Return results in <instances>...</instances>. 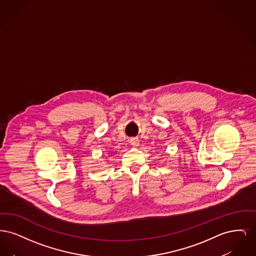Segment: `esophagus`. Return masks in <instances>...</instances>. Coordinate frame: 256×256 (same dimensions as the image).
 Instances as JSON below:
<instances>
[{
  "instance_id": "34e87169",
  "label": "esophagus",
  "mask_w": 256,
  "mask_h": 256,
  "mask_svg": "<svg viewBox=\"0 0 256 256\" xmlns=\"http://www.w3.org/2000/svg\"><path fill=\"white\" fill-rule=\"evenodd\" d=\"M130 144L134 146H139V140L137 138H132L130 139Z\"/></svg>"
}]
</instances>
